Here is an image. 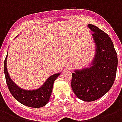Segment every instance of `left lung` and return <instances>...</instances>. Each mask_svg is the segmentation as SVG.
<instances>
[{
    "label": "left lung",
    "mask_w": 122,
    "mask_h": 122,
    "mask_svg": "<svg viewBox=\"0 0 122 122\" xmlns=\"http://www.w3.org/2000/svg\"><path fill=\"white\" fill-rule=\"evenodd\" d=\"M95 53L89 67L75 70L71 87L74 94L84 101H93L102 97L112 86L118 66V56L108 35L92 24Z\"/></svg>",
    "instance_id": "1"
}]
</instances>
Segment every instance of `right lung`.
Listing matches in <instances>:
<instances>
[{
    "label": "right lung",
    "instance_id": "1",
    "mask_svg": "<svg viewBox=\"0 0 122 122\" xmlns=\"http://www.w3.org/2000/svg\"><path fill=\"white\" fill-rule=\"evenodd\" d=\"M7 57L8 54L4 63V74L7 86L12 96L20 103L29 107L40 108L45 106L50 98L54 81L61 73L51 75L38 89L33 90H23L17 86L10 77L6 66Z\"/></svg>",
    "mask_w": 122,
    "mask_h": 122
}]
</instances>
